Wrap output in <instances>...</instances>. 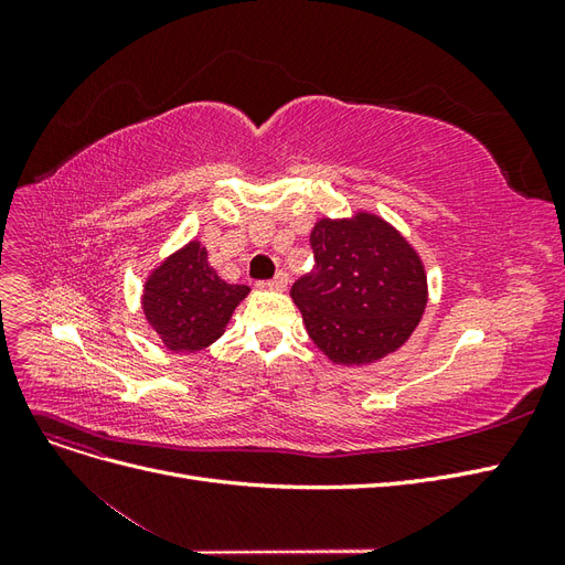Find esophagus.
<instances>
[{"instance_id":"esophagus-1","label":"esophagus","mask_w":565,"mask_h":565,"mask_svg":"<svg viewBox=\"0 0 565 565\" xmlns=\"http://www.w3.org/2000/svg\"><path fill=\"white\" fill-rule=\"evenodd\" d=\"M268 289H273V292H285V289H287V273L280 270L276 278L268 280Z\"/></svg>"}]
</instances>
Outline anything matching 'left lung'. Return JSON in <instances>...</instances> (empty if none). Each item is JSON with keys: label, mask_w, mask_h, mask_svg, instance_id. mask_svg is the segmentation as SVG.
<instances>
[{"label": "left lung", "mask_w": 565, "mask_h": 565, "mask_svg": "<svg viewBox=\"0 0 565 565\" xmlns=\"http://www.w3.org/2000/svg\"><path fill=\"white\" fill-rule=\"evenodd\" d=\"M311 247L316 266L289 295L313 344L344 367L398 351L429 299L417 249L372 212L316 221Z\"/></svg>", "instance_id": "obj_1"}]
</instances>
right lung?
Listing matches in <instances>:
<instances>
[{"label":"right lung","mask_w":565,"mask_h":565,"mask_svg":"<svg viewBox=\"0 0 565 565\" xmlns=\"http://www.w3.org/2000/svg\"><path fill=\"white\" fill-rule=\"evenodd\" d=\"M247 295V285L221 280L207 262V249L191 241L148 273L141 309L162 347L195 353L226 332L233 311Z\"/></svg>","instance_id":"right-lung-1"}]
</instances>
